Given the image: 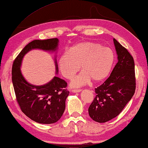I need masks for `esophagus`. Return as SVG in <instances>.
Instances as JSON below:
<instances>
[{
    "label": "esophagus",
    "instance_id": "1",
    "mask_svg": "<svg viewBox=\"0 0 148 148\" xmlns=\"http://www.w3.org/2000/svg\"><path fill=\"white\" fill-rule=\"evenodd\" d=\"M82 90V89H72V92H74V93H76V92H81Z\"/></svg>",
    "mask_w": 148,
    "mask_h": 148
}]
</instances>
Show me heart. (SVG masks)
<instances>
[{
    "instance_id": "obj_1",
    "label": "heart",
    "mask_w": 148,
    "mask_h": 148,
    "mask_svg": "<svg viewBox=\"0 0 148 148\" xmlns=\"http://www.w3.org/2000/svg\"><path fill=\"white\" fill-rule=\"evenodd\" d=\"M114 61L112 50L108 47L90 41L80 42L60 55L58 66L63 76L71 79L79 71H83L72 79L71 86L79 87L92 79L94 82L103 81L111 73Z\"/></svg>"
}]
</instances>
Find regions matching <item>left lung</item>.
<instances>
[{
	"label": "left lung",
	"mask_w": 148,
	"mask_h": 148,
	"mask_svg": "<svg viewBox=\"0 0 148 148\" xmlns=\"http://www.w3.org/2000/svg\"><path fill=\"white\" fill-rule=\"evenodd\" d=\"M118 62L110 76L95 88L96 94L88 107V114L95 122H106L116 117L135 91V63L130 52L113 39Z\"/></svg>",
	"instance_id": "obj_1"
}]
</instances>
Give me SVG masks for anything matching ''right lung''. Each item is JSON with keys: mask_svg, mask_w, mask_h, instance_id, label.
<instances>
[{"mask_svg": "<svg viewBox=\"0 0 148 148\" xmlns=\"http://www.w3.org/2000/svg\"><path fill=\"white\" fill-rule=\"evenodd\" d=\"M59 39L34 40L21 50L15 58L12 66V82L17 103L24 114L39 123L50 124L61 119L65 109V101L69 91L65 89L66 82L54 76L49 82L42 85L30 84L25 79L21 71L22 61L26 53L34 49L56 52ZM56 74L58 66L55 56Z\"/></svg>", "mask_w": 148, "mask_h": 148, "instance_id": "add662e5", "label": "right lung"}]
</instances>
